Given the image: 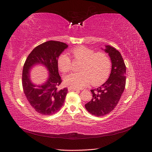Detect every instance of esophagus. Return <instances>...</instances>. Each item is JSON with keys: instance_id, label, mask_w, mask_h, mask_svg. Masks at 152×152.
I'll list each match as a JSON object with an SVG mask.
<instances>
[{"instance_id": "1", "label": "esophagus", "mask_w": 152, "mask_h": 152, "mask_svg": "<svg viewBox=\"0 0 152 152\" xmlns=\"http://www.w3.org/2000/svg\"><path fill=\"white\" fill-rule=\"evenodd\" d=\"M68 91H79V89H74V88H72V87H69L68 88Z\"/></svg>"}]
</instances>
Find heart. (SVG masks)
<instances>
[{"label": "heart", "mask_w": 152, "mask_h": 152, "mask_svg": "<svg viewBox=\"0 0 152 152\" xmlns=\"http://www.w3.org/2000/svg\"><path fill=\"white\" fill-rule=\"evenodd\" d=\"M72 56L81 61L79 72L71 73L65 77V84L74 89H82L91 84L99 86L106 81L111 70V61L108 55L85 46H79L70 50ZM59 70L68 73L71 70V59L65 53L61 54L58 59Z\"/></svg>", "instance_id": "b5f03b06"}]
</instances>
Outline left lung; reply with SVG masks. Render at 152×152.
Wrapping results in <instances>:
<instances>
[{
  "mask_svg": "<svg viewBox=\"0 0 152 152\" xmlns=\"http://www.w3.org/2000/svg\"><path fill=\"white\" fill-rule=\"evenodd\" d=\"M103 50L110 58L111 73L103 84L91 90L93 97L85 104L87 112L97 117L107 115L115 108L126 86V67L121 54L108 45H105V49Z\"/></svg>",
  "mask_w": 152,
  "mask_h": 152,
  "instance_id": "left-lung-1",
  "label": "left lung"
}]
</instances>
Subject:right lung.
Instances as JSON below:
<instances>
[{"instance_id": "right-lung-1", "label": "right lung", "mask_w": 152, "mask_h": 152, "mask_svg": "<svg viewBox=\"0 0 152 152\" xmlns=\"http://www.w3.org/2000/svg\"><path fill=\"white\" fill-rule=\"evenodd\" d=\"M68 45L59 41H47L33 49L27 57L23 69L22 85L28 102L36 112L45 115L57 113L65 102L68 89H59L61 79L58 72V59ZM42 65L48 71L44 83L37 85L31 82L30 70Z\"/></svg>"}]
</instances>
